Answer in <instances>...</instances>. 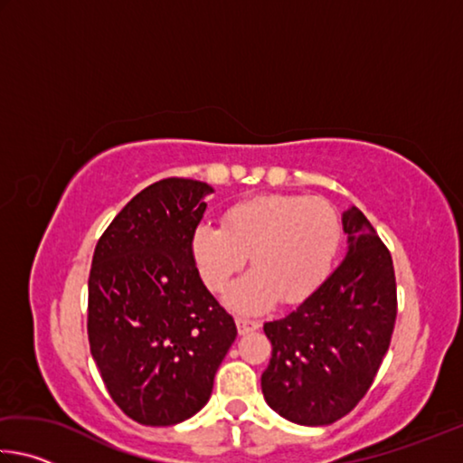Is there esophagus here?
I'll list each match as a JSON object with an SVG mask.
<instances>
[{
	"label": "esophagus",
	"mask_w": 463,
	"mask_h": 463,
	"mask_svg": "<svg viewBox=\"0 0 463 463\" xmlns=\"http://www.w3.org/2000/svg\"><path fill=\"white\" fill-rule=\"evenodd\" d=\"M260 328V323L257 320H249V318H237V331L239 335H247V333H253Z\"/></svg>",
	"instance_id": "1"
}]
</instances>
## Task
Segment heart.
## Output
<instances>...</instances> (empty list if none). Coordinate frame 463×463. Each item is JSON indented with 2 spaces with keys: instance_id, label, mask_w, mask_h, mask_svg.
Returning a JSON list of instances; mask_svg holds the SVG:
<instances>
[{
  "instance_id": "b5f03b06",
  "label": "heart",
  "mask_w": 463,
  "mask_h": 463,
  "mask_svg": "<svg viewBox=\"0 0 463 463\" xmlns=\"http://www.w3.org/2000/svg\"><path fill=\"white\" fill-rule=\"evenodd\" d=\"M341 245V221L323 198L260 195L234 203L224 226L200 224L194 260L210 289L222 292L245 268L249 276L226 292L232 310L255 315L278 298L296 304L308 298L333 269Z\"/></svg>"
}]
</instances>
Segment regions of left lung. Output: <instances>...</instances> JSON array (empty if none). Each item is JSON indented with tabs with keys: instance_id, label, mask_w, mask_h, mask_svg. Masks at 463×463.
Listing matches in <instances>:
<instances>
[{
	"instance_id": "left-lung-1",
	"label": "left lung",
	"mask_w": 463,
	"mask_h": 463,
	"mask_svg": "<svg viewBox=\"0 0 463 463\" xmlns=\"http://www.w3.org/2000/svg\"><path fill=\"white\" fill-rule=\"evenodd\" d=\"M347 255L300 307L263 325L271 359L263 398L298 425H331L370 390L396 323L390 250L355 206L343 213Z\"/></svg>"
}]
</instances>
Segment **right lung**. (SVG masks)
Returning a JSON list of instances; mask_svg holds the SVG:
<instances>
[{
	"label": "right lung",
	"instance_id": "right-lung-1",
	"mask_svg": "<svg viewBox=\"0 0 463 463\" xmlns=\"http://www.w3.org/2000/svg\"><path fill=\"white\" fill-rule=\"evenodd\" d=\"M213 192L195 179H161L120 210L93 250L91 357L112 401L140 425H177L202 411L237 339L192 250Z\"/></svg>",
	"mask_w": 463,
	"mask_h": 463
}]
</instances>
